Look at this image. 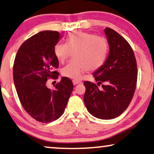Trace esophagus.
<instances>
[{
	"instance_id": "esophagus-1",
	"label": "esophagus",
	"mask_w": 154,
	"mask_h": 154,
	"mask_svg": "<svg viewBox=\"0 0 154 154\" xmlns=\"http://www.w3.org/2000/svg\"><path fill=\"white\" fill-rule=\"evenodd\" d=\"M72 83L74 85H77V84L81 83V82L79 81V80H77V79H73L72 80Z\"/></svg>"
}]
</instances>
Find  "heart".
Here are the masks:
<instances>
[{
	"label": "heart",
	"mask_w": 154,
	"mask_h": 154,
	"mask_svg": "<svg viewBox=\"0 0 154 154\" xmlns=\"http://www.w3.org/2000/svg\"><path fill=\"white\" fill-rule=\"evenodd\" d=\"M109 51V43L102 36L83 31H74L66 38V43L55 45L54 52L60 63L73 56L62 69L63 76L77 79L86 71H94L103 66Z\"/></svg>",
	"instance_id": "obj_1"
}]
</instances>
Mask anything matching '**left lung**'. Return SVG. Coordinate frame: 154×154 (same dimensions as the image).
Segmentation results:
<instances>
[{
    "instance_id": "left-lung-1",
    "label": "left lung",
    "mask_w": 154,
    "mask_h": 154,
    "mask_svg": "<svg viewBox=\"0 0 154 154\" xmlns=\"http://www.w3.org/2000/svg\"><path fill=\"white\" fill-rule=\"evenodd\" d=\"M109 52L105 63L94 76L96 84L84 82V101L88 112L100 119L117 117L128 107L135 94L137 79V62L131 45L117 32L105 29Z\"/></svg>"
}]
</instances>
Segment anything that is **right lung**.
I'll return each mask as SVG.
<instances>
[{
    "label": "right lung",
    "mask_w": 154,
    "mask_h": 154,
    "mask_svg": "<svg viewBox=\"0 0 154 154\" xmlns=\"http://www.w3.org/2000/svg\"><path fill=\"white\" fill-rule=\"evenodd\" d=\"M60 38L57 31H44L28 39L19 47L13 66V79L20 103L25 111L36 121L49 123L63 114L72 94L73 84L61 78L51 90L49 79H56L58 60L54 48Z\"/></svg>",
    "instance_id": "1"
}]
</instances>
